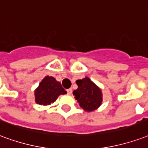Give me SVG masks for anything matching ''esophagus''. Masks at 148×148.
<instances>
[{
	"instance_id": "34e87169",
	"label": "esophagus",
	"mask_w": 148,
	"mask_h": 148,
	"mask_svg": "<svg viewBox=\"0 0 148 148\" xmlns=\"http://www.w3.org/2000/svg\"><path fill=\"white\" fill-rule=\"evenodd\" d=\"M66 92H67V94L68 95H71L72 93V89L71 88H68V89H66Z\"/></svg>"
}]
</instances>
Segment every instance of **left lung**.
Instances as JSON below:
<instances>
[{
	"label": "left lung",
	"mask_w": 148,
	"mask_h": 148,
	"mask_svg": "<svg viewBox=\"0 0 148 148\" xmlns=\"http://www.w3.org/2000/svg\"><path fill=\"white\" fill-rule=\"evenodd\" d=\"M76 84L77 88L74 90L73 94L80 107L87 112L98 109L103 102L101 88L88 77L77 80Z\"/></svg>",
	"instance_id": "left-lung-1"
}]
</instances>
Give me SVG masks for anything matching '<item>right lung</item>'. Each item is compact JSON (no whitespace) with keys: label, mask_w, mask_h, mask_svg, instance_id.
Returning <instances> with one entry per match:
<instances>
[{"label":"right lung","mask_w":148,"mask_h":148,"mask_svg":"<svg viewBox=\"0 0 148 148\" xmlns=\"http://www.w3.org/2000/svg\"><path fill=\"white\" fill-rule=\"evenodd\" d=\"M66 94V91L62 87L61 83L52 76H45L34 90L36 103L48 106L53 103L59 96Z\"/></svg>","instance_id":"obj_1"}]
</instances>
